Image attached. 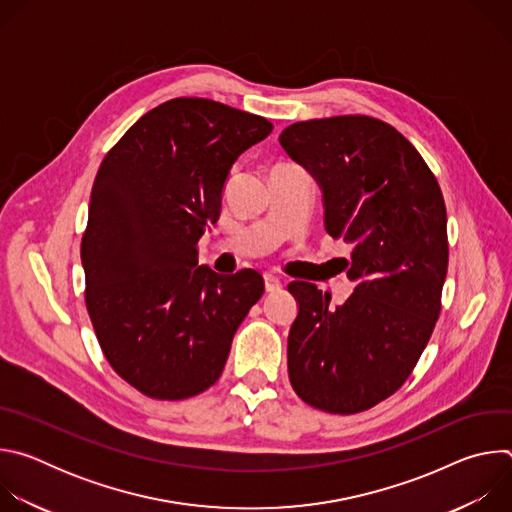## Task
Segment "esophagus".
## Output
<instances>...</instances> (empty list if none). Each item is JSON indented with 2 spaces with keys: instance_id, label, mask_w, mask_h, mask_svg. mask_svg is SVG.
Listing matches in <instances>:
<instances>
[{
  "instance_id": "34e87169",
  "label": "esophagus",
  "mask_w": 512,
  "mask_h": 512,
  "mask_svg": "<svg viewBox=\"0 0 512 512\" xmlns=\"http://www.w3.org/2000/svg\"><path fill=\"white\" fill-rule=\"evenodd\" d=\"M263 279H265V291H269V294H275V291L283 287V281L273 273H265Z\"/></svg>"
}]
</instances>
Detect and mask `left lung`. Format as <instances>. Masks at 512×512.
Instances as JSON below:
<instances>
[{
	"label": "left lung",
	"instance_id": "8db88e82",
	"mask_svg": "<svg viewBox=\"0 0 512 512\" xmlns=\"http://www.w3.org/2000/svg\"><path fill=\"white\" fill-rule=\"evenodd\" d=\"M285 154L318 182L324 227L352 245L354 291L336 308L308 281L287 336L289 383L308 405L360 413L411 375L437 316L448 273V218L435 176L389 123L342 115L289 125Z\"/></svg>",
	"mask_w": 512,
	"mask_h": 512
}]
</instances>
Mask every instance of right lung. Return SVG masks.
Segmentation results:
<instances>
[{"mask_svg": "<svg viewBox=\"0 0 512 512\" xmlns=\"http://www.w3.org/2000/svg\"><path fill=\"white\" fill-rule=\"evenodd\" d=\"M273 125L210 99L180 97L139 117L97 172L81 243L87 310L113 371L178 401L221 377L231 342L263 296L255 269L198 265L237 158Z\"/></svg>", "mask_w": 512, "mask_h": 512, "instance_id": "obj_1", "label": "right lung"}]
</instances>
